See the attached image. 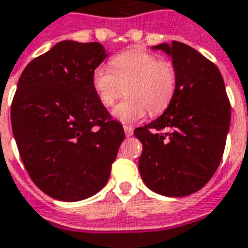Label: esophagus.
Segmentation results:
<instances>
[{
	"label": "esophagus",
	"instance_id": "esophagus-1",
	"mask_svg": "<svg viewBox=\"0 0 248 248\" xmlns=\"http://www.w3.org/2000/svg\"><path fill=\"white\" fill-rule=\"evenodd\" d=\"M124 134H126V137H131L133 136V133H134V127H133V126H130V124H124Z\"/></svg>",
	"mask_w": 248,
	"mask_h": 248
}]
</instances>
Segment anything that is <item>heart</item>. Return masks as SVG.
<instances>
[{"mask_svg": "<svg viewBox=\"0 0 248 248\" xmlns=\"http://www.w3.org/2000/svg\"><path fill=\"white\" fill-rule=\"evenodd\" d=\"M93 87L106 107H111L126 87L127 98L114 108L112 115L121 122H134L148 111L157 115L170 105L177 88V71L153 53L124 52L110 60V68H95Z\"/></svg>", "mask_w": 248, "mask_h": 248, "instance_id": "b5f03b06", "label": "heart"}]
</instances>
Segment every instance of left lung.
I'll return each mask as SVG.
<instances>
[{"label":"left lung","mask_w":248,"mask_h":248,"mask_svg":"<svg viewBox=\"0 0 248 248\" xmlns=\"http://www.w3.org/2000/svg\"><path fill=\"white\" fill-rule=\"evenodd\" d=\"M172 58L177 88L165 112L134 130L141 141L140 173L149 189L183 197L208 183L220 164L231 122V105L220 71L180 41L158 44Z\"/></svg>","instance_id":"1"}]
</instances>
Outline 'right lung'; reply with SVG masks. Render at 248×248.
I'll use <instances>...</instances> for the list:
<instances>
[{
  "instance_id": "right-lung-1",
  "label": "right lung",
  "mask_w": 248,
  "mask_h": 248,
  "mask_svg": "<svg viewBox=\"0 0 248 248\" xmlns=\"http://www.w3.org/2000/svg\"><path fill=\"white\" fill-rule=\"evenodd\" d=\"M99 43L60 41L22 71L12 102V130L34 184L62 202H79L108 181L124 131L102 105L93 72Z\"/></svg>"
}]
</instances>
